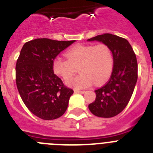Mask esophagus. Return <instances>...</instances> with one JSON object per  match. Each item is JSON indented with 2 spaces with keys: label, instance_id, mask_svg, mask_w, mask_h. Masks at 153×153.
<instances>
[{
  "label": "esophagus",
  "instance_id": "esophagus-1",
  "mask_svg": "<svg viewBox=\"0 0 153 153\" xmlns=\"http://www.w3.org/2000/svg\"><path fill=\"white\" fill-rule=\"evenodd\" d=\"M85 92H86V91H84V90H74V93H82V94H83V93H84Z\"/></svg>",
  "mask_w": 153,
  "mask_h": 153
}]
</instances>
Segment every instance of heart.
Segmentation results:
<instances>
[{
  "label": "heart",
  "instance_id": "obj_1",
  "mask_svg": "<svg viewBox=\"0 0 153 153\" xmlns=\"http://www.w3.org/2000/svg\"><path fill=\"white\" fill-rule=\"evenodd\" d=\"M67 59L55 58L53 70L62 79L68 80L79 68L81 74L67 82L76 90L87 88L93 82L97 85L105 83L113 71V52L106 44L77 45L67 51Z\"/></svg>",
  "mask_w": 153,
  "mask_h": 153
}]
</instances>
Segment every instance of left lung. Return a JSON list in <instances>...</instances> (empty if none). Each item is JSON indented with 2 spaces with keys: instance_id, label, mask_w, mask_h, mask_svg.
Returning a JSON list of instances; mask_svg holds the SVG:
<instances>
[{
  "instance_id": "1",
  "label": "left lung",
  "mask_w": 153,
  "mask_h": 153,
  "mask_svg": "<svg viewBox=\"0 0 153 153\" xmlns=\"http://www.w3.org/2000/svg\"><path fill=\"white\" fill-rule=\"evenodd\" d=\"M106 44L113 55V69L106 84L95 90V101L89 109L98 117L110 118L125 109L132 95L138 78V64L132 47L125 38L103 33L88 39Z\"/></svg>"
}]
</instances>
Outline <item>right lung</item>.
Returning <instances> with one entry per match:
<instances>
[{"mask_svg":"<svg viewBox=\"0 0 153 153\" xmlns=\"http://www.w3.org/2000/svg\"><path fill=\"white\" fill-rule=\"evenodd\" d=\"M74 41L37 38L23 46L16 63V84L25 106L39 118L55 120L67 110L74 90L53 73V61Z\"/></svg>","mask_w":153,"mask_h":153,"instance_id":"1","label":"right lung"}]
</instances>
